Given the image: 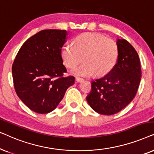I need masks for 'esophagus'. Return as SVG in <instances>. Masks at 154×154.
I'll list each match as a JSON object with an SVG mask.
<instances>
[{
  "label": "esophagus",
  "mask_w": 154,
  "mask_h": 154,
  "mask_svg": "<svg viewBox=\"0 0 154 154\" xmlns=\"http://www.w3.org/2000/svg\"><path fill=\"white\" fill-rule=\"evenodd\" d=\"M75 80H76V82H81L83 81V79L80 78V77H75Z\"/></svg>",
  "instance_id": "34e87169"
}]
</instances>
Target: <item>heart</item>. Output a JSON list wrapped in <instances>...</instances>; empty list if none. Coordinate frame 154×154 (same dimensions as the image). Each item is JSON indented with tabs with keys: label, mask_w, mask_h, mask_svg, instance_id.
Instances as JSON below:
<instances>
[{
	"label": "heart",
	"mask_w": 154,
	"mask_h": 154,
	"mask_svg": "<svg viewBox=\"0 0 154 154\" xmlns=\"http://www.w3.org/2000/svg\"><path fill=\"white\" fill-rule=\"evenodd\" d=\"M74 44H67L61 51L65 65L72 68L82 60L85 61L72 70L73 75L87 77L95 72L103 75L116 65L118 58V44L113 40L98 33L87 32L79 34Z\"/></svg>",
	"instance_id": "obj_1"
}]
</instances>
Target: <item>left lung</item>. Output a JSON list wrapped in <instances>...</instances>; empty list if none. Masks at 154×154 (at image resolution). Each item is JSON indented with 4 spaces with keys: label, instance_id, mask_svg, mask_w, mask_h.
I'll list each match as a JSON object with an SVG mask.
<instances>
[{
    "label": "left lung",
    "instance_id": "obj_1",
    "mask_svg": "<svg viewBox=\"0 0 154 154\" xmlns=\"http://www.w3.org/2000/svg\"><path fill=\"white\" fill-rule=\"evenodd\" d=\"M118 62L108 74L91 82L87 96L91 108L99 114L110 116L125 108L136 95L141 72L139 56L132 45L118 38Z\"/></svg>",
    "mask_w": 154,
    "mask_h": 154
}]
</instances>
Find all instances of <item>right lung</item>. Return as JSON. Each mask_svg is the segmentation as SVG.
I'll list each match as a JSON object with an SVG mask.
<instances>
[{
    "mask_svg": "<svg viewBox=\"0 0 154 154\" xmlns=\"http://www.w3.org/2000/svg\"><path fill=\"white\" fill-rule=\"evenodd\" d=\"M67 35L66 30L41 31L24 43L15 57L12 67L15 91L37 113L53 111L75 83L73 76L63 77L67 70L61 48Z\"/></svg>",
    "mask_w": 154,
    "mask_h": 154,
    "instance_id": "right-lung-1",
    "label": "right lung"
}]
</instances>
